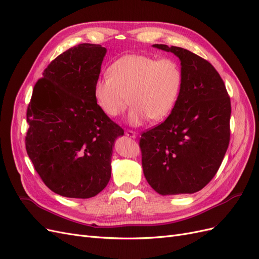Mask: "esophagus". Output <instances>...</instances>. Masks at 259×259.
I'll list each match as a JSON object with an SVG mask.
<instances>
[{"mask_svg": "<svg viewBox=\"0 0 259 259\" xmlns=\"http://www.w3.org/2000/svg\"><path fill=\"white\" fill-rule=\"evenodd\" d=\"M125 135H126L127 137H131V138H136V136H137L136 132H134V131H131V130L125 131Z\"/></svg>", "mask_w": 259, "mask_h": 259, "instance_id": "34e87169", "label": "esophagus"}]
</instances>
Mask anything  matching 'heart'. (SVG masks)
Segmentation results:
<instances>
[{"mask_svg": "<svg viewBox=\"0 0 259 259\" xmlns=\"http://www.w3.org/2000/svg\"><path fill=\"white\" fill-rule=\"evenodd\" d=\"M182 86L183 71L175 59L128 54L114 60L108 74L95 82L94 97L100 110L112 119L126 110L131 97L128 122L137 126L148 119H165Z\"/></svg>", "mask_w": 259, "mask_h": 259, "instance_id": "b5f03b06", "label": "heart"}]
</instances>
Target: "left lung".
<instances>
[{
	"instance_id": "obj_1",
	"label": "left lung",
	"mask_w": 259,
	"mask_h": 259,
	"mask_svg": "<svg viewBox=\"0 0 259 259\" xmlns=\"http://www.w3.org/2000/svg\"><path fill=\"white\" fill-rule=\"evenodd\" d=\"M153 46L180 59L183 86L166 120L139 139L144 175L162 195L194 193L213 179L228 149L230 97L204 58L177 46Z\"/></svg>"
}]
</instances>
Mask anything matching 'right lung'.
Listing matches in <instances>:
<instances>
[{"instance_id": "1", "label": "right lung", "mask_w": 259, "mask_h": 259, "mask_svg": "<svg viewBox=\"0 0 259 259\" xmlns=\"http://www.w3.org/2000/svg\"><path fill=\"white\" fill-rule=\"evenodd\" d=\"M106 52L83 43L60 54L35 83L27 109V153L43 183L62 197H95L111 177L112 147L124 131L94 97Z\"/></svg>"}]
</instances>
